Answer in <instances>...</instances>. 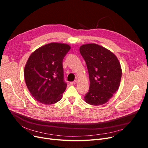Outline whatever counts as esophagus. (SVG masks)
Masks as SVG:
<instances>
[{
    "mask_svg": "<svg viewBox=\"0 0 148 148\" xmlns=\"http://www.w3.org/2000/svg\"><path fill=\"white\" fill-rule=\"evenodd\" d=\"M77 83V80H74L73 82H70V84H76Z\"/></svg>",
    "mask_w": 148,
    "mask_h": 148,
    "instance_id": "esophagus-1",
    "label": "esophagus"
}]
</instances>
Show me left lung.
I'll list each match as a JSON object with an SVG mask.
<instances>
[{
  "instance_id": "left-lung-1",
  "label": "left lung",
  "mask_w": 148,
  "mask_h": 148,
  "mask_svg": "<svg viewBox=\"0 0 148 148\" xmlns=\"http://www.w3.org/2000/svg\"><path fill=\"white\" fill-rule=\"evenodd\" d=\"M79 52L86 64L90 82L84 100L92 106L104 104L120 86V62L112 52L96 44H84L80 47Z\"/></svg>"
}]
</instances>
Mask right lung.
<instances>
[{
	"label": "right lung",
	"mask_w": 148,
	"mask_h": 148,
	"mask_svg": "<svg viewBox=\"0 0 148 148\" xmlns=\"http://www.w3.org/2000/svg\"><path fill=\"white\" fill-rule=\"evenodd\" d=\"M68 44L50 43L31 53L25 67L26 86L33 97L44 104L60 100L66 87L62 62L70 51Z\"/></svg>",
	"instance_id": "right-lung-1"
}]
</instances>
